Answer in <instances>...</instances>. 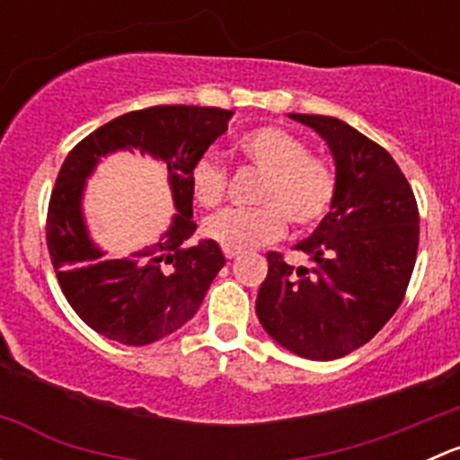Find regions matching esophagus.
I'll list each match as a JSON object with an SVG mask.
<instances>
[{"mask_svg": "<svg viewBox=\"0 0 460 460\" xmlns=\"http://www.w3.org/2000/svg\"><path fill=\"white\" fill-rule=\"evenodd\" d=\"M235 256H240V252H235V249H225V258L226 260H234Z\"/></svg>", "mask_w": 460, "mask_h": 460, "instance_id": "esophagus-1", "label": "esophagus"}]
</instances>
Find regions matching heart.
<instances>
[{
    "instance_id": "b5f03b06",
    "label": "heart",
    "mask_w": 460,
    "mask_h": 460,
    "mask_svg": "<svg viewBox=\"0 0 460 460\" xmlns=\"http://www.w3.org/2000/svg\"><path fill=\"white\" fill-rule=\"evenodd\" d=\"M240 153L264 171L256 191L258 207L225 208L204 222V234L225 249L247 252L285 234L287 220L296 229H309L324 217L336 196V173L320 157L309 155L307 144L278 127L244 133ZM193 200L213 208L226 191V169L204 153L189 171Z\"/></svg>"
}]
</instances>
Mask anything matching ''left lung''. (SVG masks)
Returning <instances> with one entry per match:
<instances>
[{"label": "left lung", "mask_w": 460, "mask_h": 460, "mask_svg": "<svg viewBox=\"0 0 460 460\" xmlns=\"http://www.w3.org/2000/svg\"><path fill=\"white\" fill-rule=\"evenodd\" d=\"M289 118L327 142L336 196L314 234L294 247L312 267L267 253L256 314L291 354L333 360L372 341L401 307L419 252V207L394 157L354 127L324 115Z\"/></svg>", "instance_id": "left-lung-1"}]
</instances>
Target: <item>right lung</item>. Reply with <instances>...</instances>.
<instances>
[{"instance_id":"right-lung-1","label":"right lung","mask_w":460,"mask_h":460,"mask_svg":"<svg viewBox=\"0 0 460 460\" xmlns=\"http://www.w3.org/2000/svg\"><path fill=\"white\" fill-rule=\"evenodd\" d=\"M234 111L213 106H151L119 115L77 144L50 193L46 244L64 296L91 329L142 347L178 332L196 316L213 278L225 267L220 244L191 243L196 231L189 171L229 128ZM140 152L167 166L176 213L153 245L109 259L90 238L84 191L102 156Z\"/></svg>"}]
</instances>
